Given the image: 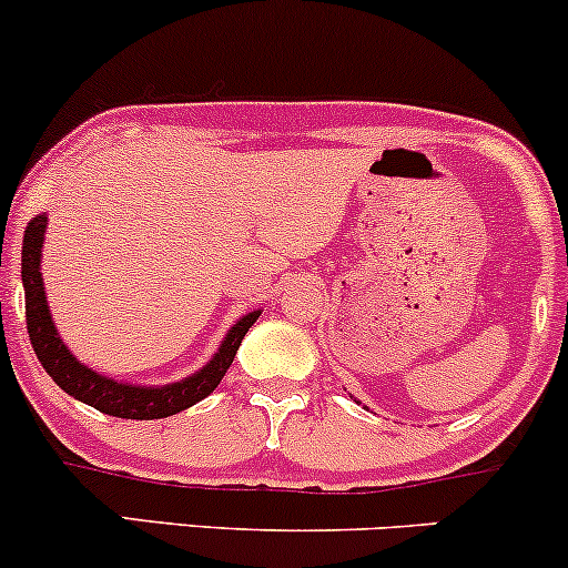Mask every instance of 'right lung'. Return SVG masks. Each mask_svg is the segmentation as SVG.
<instances>
[{
  "label": "right lung",
  "instance_id": "add662e5",
  "mask_svg": "<svg viewBox=\"0 0 568 568\" xmlns=\"http://www.w3.org/2000/svg\"><path fill=\"white\" fill-rule=\"evenodd\" d=\"M44 230H48V213H39L37 219L29 221L23 234L21 277L26 291V328H29L31 347H34L39 363L63 393L98 408L101 414L120 416V419H165V416H173L200 403L202 397H207L219 387V382L232 366L234 355H237L240 342H243L247 328L258 321L262 310L240 317L230 334L224 336L211 363L186 379L165 384V387H141V384L109 379V376L82 366L63 344V338L58 336L53 317H50L48 296H44L42 272H39Z\"/></svg>",
  "mask_w": 568,
  "mask_h": 568
}]
</instances>
